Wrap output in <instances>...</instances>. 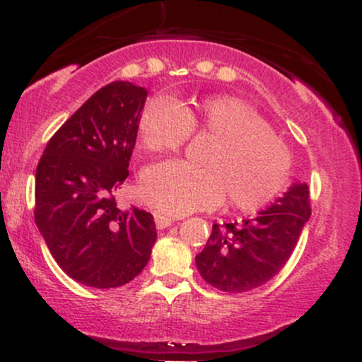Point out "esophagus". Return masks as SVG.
I'll list each match as a JSON object with an SVG mask.
<instances>
[{
	"mask_svg": "<svg viewBox=\"0 0 362 362\" xmlns=\"http://www.w3.org/2000/svg\"><path fill=\"white\" fill-rule=\"evenodd\" d=\"M173 219L168 218V216H163V214H155V224L158 230H165V228L172 226Z\"/></svg>",
	"mask_w": 362,
	"mask_h": 362,
	"instance_id": "34e87169",
	"label": "esophagus"
}]
</instances>
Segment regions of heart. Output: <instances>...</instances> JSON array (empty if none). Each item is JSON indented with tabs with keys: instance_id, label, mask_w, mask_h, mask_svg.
<instances>
[{
	"instance_id": "heart-1",
	"label": "heart",
	"mask_w": 362,
	"mask_h": 362,
	"mask_svg": "<svg viewBox=\"0 0 362 362\" xmlns=\"http://www.w3.org/2000/svg\"><path fill=\"white\" fill-rule=\"evenodd\" d=\"M139 131L144 148L153 153L177 151L194 131L218 141L206 158L207 168L172 160L144 172L141 194L158 213L184 216L214 209L226 195L236 209L257 211L288 184V146L242 98L216 95L189 112L173 98L155 97L141 114Z\"/></svg>"
}]
</instances>
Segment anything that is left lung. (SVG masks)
Returning a JSON list of instances; mask_svg holds the SVG:
<instances>
[{"label": "left lung", "instance_id": "obj_1", "mask_svg": "<svg viewBox=\"0 0 362 362\" xmlns=\"http://www.w3.org/2000/svg\"><path fill=\"white\" fill-rule=\"evenodd\" d=\"M310 216L308 185L293 184L255 218L213 224L204 250L195 255L197 271L226 293L259 288L284 267Z\"/></svg>", "mask_w": 362, "mask_h": 362}]
</instances>
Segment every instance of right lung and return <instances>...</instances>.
Instances as JSON below:
<instances>
[{
    "instance_id": "obj_1",
    "label": "right lung",
    "mask_w": 362,
    "mask_h": 362,
    "mask_svg": "<svg viewBox=\"0 0 362 362\" xmlns=\"http://www.w3.org/2000/svg\"><path fill=\"white\" fill-rule=\"evenodd\" d=\"M148 91L103 86L49 139L35 172V224L57 265L98 289L127 284L146 267L156 226L146 211H122L114 192L129 177Z\"/></svg>"
}]
</instances>
